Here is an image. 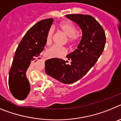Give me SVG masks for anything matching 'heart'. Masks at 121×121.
<instances>
[{"mask_svg": "<svg viewBox=\"0 0 121 121\" xmlns=\"http://www.w3.org/2000/svg\"><path fill=\"white\" fill-rule=\"evenodd\" d=\"M58 28L60 31L66 36L67 40L69 43H72L77 38V29L72 23L69 22H62L58 25ZM53 34V29H50L46 36V43L48 44L52 42V36ZM66 53V49L57 46H53L50 47L47 50V54L49 57L58 58Z\"/></svg>", "mask_w": 121, "mask_h": 121, "instance_id": "heart-1", "label": "heart"}]
</instances>
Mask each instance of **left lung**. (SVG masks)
Here are the masks:
<instances>
[{
  "label": "left lung",
  "instance_id": "obj_1",
  "mask_svg": "<svg viewBox=\"0 0 121 121\" xmlns=\"http://www.w3.org/2000/svg\"><path fill=\"white\" fill-rule=\"evenodd\" d=\"M67 18L77 24L82 36L77 49L66 56L68 61L51 58L45 61L48 75L65 84H71L82 78L89 71L104 49L106 37L102 27L90 15L68 14Z\"/></svg>",
  "mask_w": 121,
  "mask_h": 121
}]
</instances>
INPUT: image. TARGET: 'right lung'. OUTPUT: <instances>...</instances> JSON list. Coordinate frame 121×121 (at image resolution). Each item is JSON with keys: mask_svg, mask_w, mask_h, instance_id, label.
Listing matches in <instances>:
<instances>
[{"mask_svg": "<svg viewBox=\"0 0 121 121\" xmlns=\"http://www.w3.org/2000/svg\"><path fill=\"white\" fill-rule=\"evenodd\" d=\"M53 22V19L50 18L36 23L28 30L17 48L9 72L8 84L12 95L19 100L25 99L30 92L27 72L40 56Z\"/></svg>", "mask_w": 121, "mask_h": 121, "instance_id": "1", "label": "right lung"}]
</instances>
